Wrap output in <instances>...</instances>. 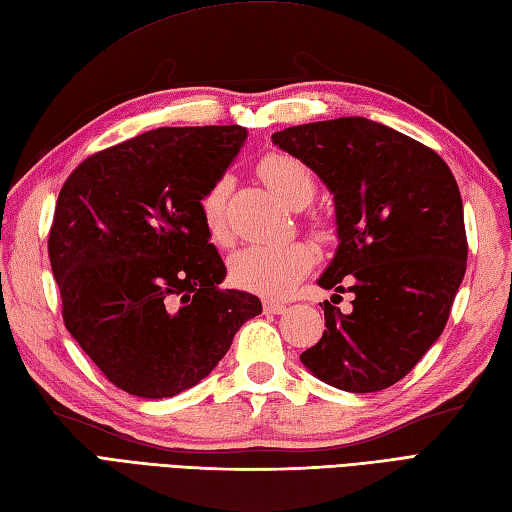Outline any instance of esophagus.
<instances>
[{"mask_svg":"<svg viewBox=\"0 0 512 512\" xmlns=\"http://www.w3.org/2000/svg\"><path fill=\"white\" fill-rule=\"evenodd\" d=\"M264 312L281 314V312H286V306H284V303H279V301H264Z\"/></svg>","mask_w":512,"mask_h":512,"instance_id":"1","label":"esophagus"}]
</instances>
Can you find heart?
Segmentation results:
<instances>
[{"mask_svg": "<svg viewBox=\"0 0 512 512\" xmlns=\"http://www.w3.org/2000/svg\"><path fill=\"white\" fill-rule=\"evenodd\" d=\"M257 171L259 178L266 182V187L292 209H303L317 193V178H314L312 169L295 156L268 154L259 160ZM228 191H231V180L222 176L211 184L200 202L206 233L217 244H224L228 239ZM310 226L319 237L330 235L328 222L321 220L319 215L310 217ZM312 266V246L292 239V242L253 244L237 250L231 257L228 270H231V279L237 286L259 292L264 297H286L310 273Z\"/></svg>", "mask_w": 512, "mask_h": 512, "instance_id": "obj_1", "label": "heart"}]
</instances>
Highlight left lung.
I'll return each mask as SVG.
<instances>
[{
    "mask_svg": "<svg viewBox=\"0 0 512 512\" xmlns=\"http://www.w3.org/2000/svg\"><path fill=\"white\" fill-rule=\"evenodd\" d=\"M273 143L303 160L336 202L339 250L319 279L325 330L301 363L352 394L405 378L449 321L466 270L462 195L431 147L361 116L288 127ZM352 291L353 310L335 306Z\"/></svg>",
    "mask_w": 512,
    "mask_h": 512,
    "instance_id": "left-lung-1",
    "label": "left lung"
}]
</instances>
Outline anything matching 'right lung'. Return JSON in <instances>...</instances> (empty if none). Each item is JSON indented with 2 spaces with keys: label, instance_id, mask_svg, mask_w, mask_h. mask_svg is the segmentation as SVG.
<instances>
[{
  "label": "right lung",
  "instance_id": "obj_1",
  "mask_svg": "<svg viewBox=\"0 0 512 512\" xmlns=\"http://www.w3.org/2000/svg\"><path fill=\"white\" fill-rule=\"evenodd\" d=\"M244 138L239 125L158 127L96 151L63 182L48 235L63 323L127 394L198 385L262 312L220 286L226 266L200 211Z\"/></svg>",
  "mask_w": 512,
  "mask_h": 512
}]
</instances>
